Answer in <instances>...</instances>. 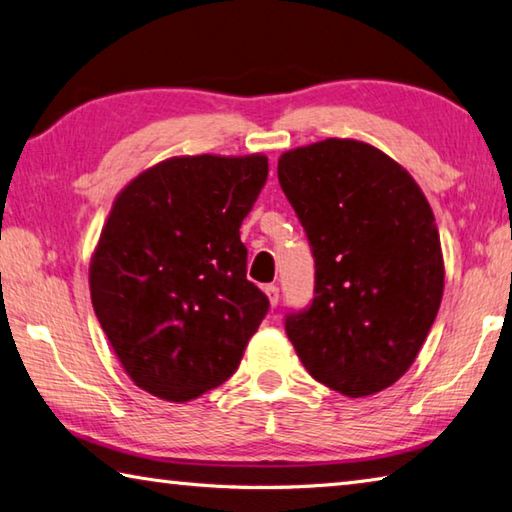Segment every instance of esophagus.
<instances>
[{
    "label": "esophagus",
    "mask_w": 512,
    "mask_h": 512,
    "mask_svg": "<svg viewBox=\"0 0 512 512\" xmlns=\"http://www.w3.org/2000/svg\"><path fill=\"white\" fill-rule=\"evenodd\" d=\"M265 294H267V299H270V303H272V308H276V303H279V285H265Z\"/></svg>",
    "instance_id": "1"
}]
</instances>
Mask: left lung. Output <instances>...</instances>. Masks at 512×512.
I'll return each instance as SVG.
<instances>
[{
	"instance_id": "obj_1",
	"label": "left lung",
	"mask_w": 512,
	"mask_h": 512,
	"mask_svg": "<svg viewBox=\"0 0 512 512\" xmlns=\"http://www.w3.org/2000/svg\"><path fill=\"white\" fill-rule=\"evenodd\" d=\"M279 184L315 258V297L285 315L294 351L312 378L344 396L391 387L441 308L432 206L405 168L353 139L285 152Z\"/></svg>"
}]
</instances>
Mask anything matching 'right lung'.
I'll use <instances>...</instances> for the list:
<instances>
[{
    "instance_id": "right-lung-1",
    "label": "right lung",
    "mask_w": 512,
    "mask_h": 512,
    "mask_svg": "<svg viewBox=\"0 0 512 512\" xmlns=\"http://www.w3.org/2000/svg\"><path fill=\"white\" fill-rule=\"evenodd\" d=\"M267 157H173L123 188L89 267L92 306L134 384L186 402L236 373L270 299L240 224Z\"/></svg>"
}]
</instances>
